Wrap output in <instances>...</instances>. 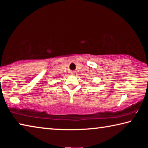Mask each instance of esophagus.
Returning <instances> with one entry per match:
<instances>
[{
	"mask_svg": "<svg viewBox=\"0 0 148 148\" xmlns=\"http://www.w3.org/2000/svg\"><path fill=\"white\" fill-rule=\"evenodd\" d=\"M74 74V72H71V74Z\"/></svg>",
	"mask_w": 148,
	"mask_h": 148,
	"instance_id": "obj_1",
	"label": "esophagus"
}]
</instances>
